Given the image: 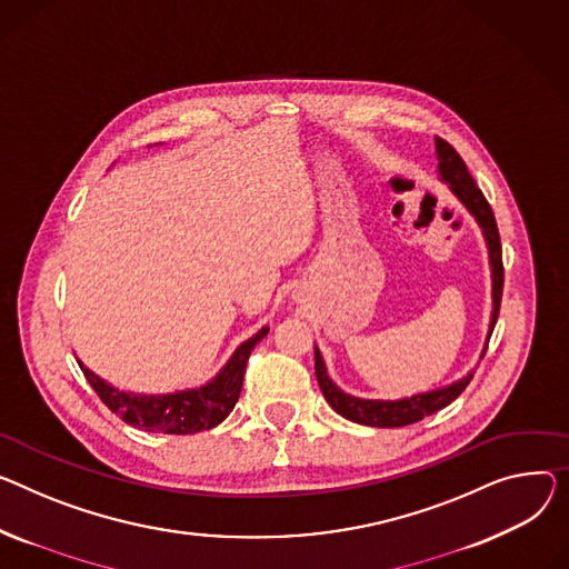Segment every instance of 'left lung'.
<instances>
[{
  "instance_id": "left-lung-1",
  "label": "left lung",
  "mask_w": 569,
  "mask_h": 569,
  "mask_svg": "<svg viewBox=\"0 0 569 569\" xmlns=\"http://www.w3.org/2000/svg\"><path fill=\"white\" fill-rule=\"evenodd\" d=\"M435 143H437V160H439L441 180L450 184L452 194H456L465 203V208L476 217L478 226L482 229L485 242H487L489 268H491V320H489V331H487V343H489V336H491V331H495V325L499 318L501 295H503V258H501V238H499V229H497V219H495V212H491L487 199L478 189L476 180L471 178L458 150L439 137L435 139ZM487 343H485V350H487ZM485 350L480 357H485ZM316 377H318L322 396L327 398L331 409L343 416V419L361 423V426H370V428H402V426H411L416 421H421L423 416H430V413L448 407L469 387L473 375L469 372L467 377H462V380L452 382L448 387H441V389H435L428 393H416V396L402 398V400H363V398L343 393L329 380L325 361L316 348Z\"/></svg>"
}]
</instances>
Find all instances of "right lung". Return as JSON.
Segmentation results:
<instances>
[{"label":"right lung","instance_id":"add662e5","mask_svg":"<svg viewBox=\"0 0 569 569\" xmlns=\"http://www.w3.org/2000/svg\"><path fill=\"white\" fill-rule=\"evenodd\" d=\"M270 329L262 327L256 336L233 352L214 380L201 389H187L167 396H134L113 389L84 363H80L84 377L100 400L121 419L146 432H164V435H194L219 426L229 416L240 398L247 361L258 340Z\"/></svg>","mask_w":569,"mask_h":569}]
</instances>
